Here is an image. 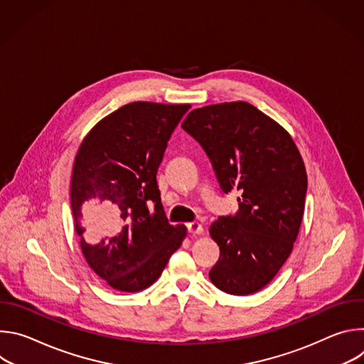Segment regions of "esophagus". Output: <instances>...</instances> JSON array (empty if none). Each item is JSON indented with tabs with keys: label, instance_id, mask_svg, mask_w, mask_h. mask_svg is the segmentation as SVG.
I'll return each instance as SVG.
<instances>
[{
	"label": "esophagus",
	"instance_id": "34e87169",
	"mask_svg": "<svg viewBox=\"0 0 364 364\" xmlns=\"http://www.w3.org/2000/svg\"><path fill=\"white\" fill-rule=\"evenodd\" d=\"M187 229H188V232H190L191 235H200V233L203 232V228H201V225H200L198 222H190V223H187Z\"/></svg>",
	"mask_w": 364,
	"mask_h": 364
}]
</instances>
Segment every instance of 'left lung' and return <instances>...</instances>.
Listing matches in <instances>:
<instances>
[{
  "label": "left lung",
  "mask_w": 364,
  "mask_h": 364,
  "mask_svg": "<svg viewBox=\"0 0 364 364\" xmlns=\"http://www.w3.org/2000/svg\"><path fill=\"white\" fill-rule=\"evenodd\" d=\"M181 127L209 155L222 190L242 194L239 212L209 229L220 249L210 281L232 295L262 289L299 232L306 193L301 154L284 127L242 100L193 109Z\"/></svg>",
  "instance_id": "1"
}]
</instances>
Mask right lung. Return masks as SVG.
<instances>
[{
	"mask_svg": "<svg viewBox=\"0 0 364 364\" xmlns=\"http://www.w3.org/2000/svg\"><path fill=\"white\" fill-rule=\"evenodd\" d=\"M188 109V103H128L100 119L77 149L70 183L75 229L87 265L117 291L152 285L186 239L187 228L166 218L157 171Z\"/></svg>",
	"mask_w": 364,
	"mask_h": 364,
	"instance_id": "1",
	"label": "right lung"
}]
</instances>
